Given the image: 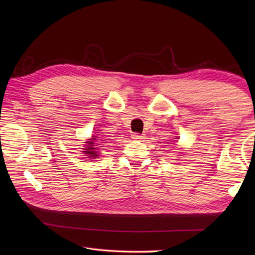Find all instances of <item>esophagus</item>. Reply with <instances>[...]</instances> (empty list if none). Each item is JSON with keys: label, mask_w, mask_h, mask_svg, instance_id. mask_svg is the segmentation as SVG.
Segmentation results:
<instances>
[{"label": "esophagus", "mask_w": 255, "mask_h": 255, "mask_svg": "<svg viewBox=\"0 0 255 255\" xmlns=\"http://www.w3.org/2000/svg\"><path fill=\"white\" fill-rule=\"evenodd\" d=\"M143 138H144L143 135H140V134H138V133L132 134V139H134V140H142Z\"/></svg>", "instance_id": "obj_1"}]
</instances>
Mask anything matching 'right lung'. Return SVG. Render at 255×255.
Segmentation results:
<instances>
[{"mask_svg":"<svg viewBox=\"0 0 255 255\" xmlns=\"http://www.w3.org/2000/svg\"><path fill=\"white\" fill-rule=\"evenodd\" d=\"M97 140V137L96 136H92L91 139H89L87 142H86V146H85V151H82L84 154H87V155H89V157H94V158H97V156H99V151L100 150H103V144H101V142H96ZM102 141H105V140H102ZM98 144V146H100V148H98L96 144Z\"/></svg>","mask_w":255,"mask_h":255,"instance_id":"1","label":"right lung"}]
</instances>
